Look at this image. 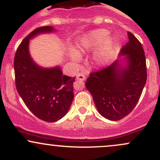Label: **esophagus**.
<instances>
[{"label":"esophagus","mask_w":160,"mask_h":160,"mask_svg":"<svg viewBox=\"0 0 160 160\" xmlns=\"http://www.w3.org/2000/svg\"><path fill=\"white\" fill-rule=\"evenodd\" d=\"M85 79H86L85 75L82 74V73H78V74H77V80L83 81V80H85Z\"/></svg>","instance_id":"esophagus-1"}]
</instances>
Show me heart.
I'll return each mask as SVG.
<instances>
[{"label": "heart", "instance_id": "b5f03b06", "mask_svg": "<svg viewBox=\"0 0 160 160\" xmlns=\"http://www.w3.org/2000/svg\"><path fill=\"white\" fill-rule=\"evenodd\" d=\"M109 32L106 29H97L88 33L82 38L78 46L77 52L79 54L94 50L103 44L100 50L95 55V61L99 65L105 64L111 58L115 45V40L109 37ZM71 58L75 62L79 60V56L72 53Z\"/></svg>", "mask_w": 160, "mask_h": 160}]
</instances>
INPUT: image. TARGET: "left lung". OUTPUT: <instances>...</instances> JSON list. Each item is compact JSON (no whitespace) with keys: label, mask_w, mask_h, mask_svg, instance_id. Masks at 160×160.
<instances>
[{"label":"left lung","mask_w":160,"mask_h":160,"mask_svg":"<svg viewBox=\"0 0 160 160\" xmlns=\"http://www.w3.org/2000/svg\"><path fill=\"white\" fill-rule=\"evenodd\" d=\"M128 38L120 53L123 58L91 73L86 82L99 113L110 120H120L132 111L147 81L142 45L131 32Z\"/></svg>","instance_id":"obj_1"}]
</instances>
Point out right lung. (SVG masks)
Returning a JSON list of instances; mask_svg holds the SVG:
<instances>
[{
  "instance_id": "add662e5",
  "label": "right lung",
  "mask_w": 160,
  "mask_h": 160,
  "mask_svg": "<svg viewBox=\"0 0 160 160\" xmlns=\"http://www.w3.org/2000/svg\"><path fill=\"white\" fill-rule=\"evenodd\" d=\"M52 26L36 28L22 40L14 58L16 86L27 108L46 122H56L68 111L74 99L75 78L62 74L61 68L38 65L29 52V40L40 34L55 32Z\"/></svg>"
}]
</instances>
